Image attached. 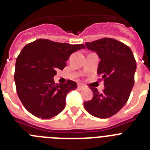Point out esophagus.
Instances as JSON below:
<instances>
[{
  "label": "esophagus",
  "mask_w": 150,
  "mask_h": 150,
  "mask_svg": "<svg viewBox=\"0 0 150 150\" xmlns=\"http://www.w3.org/2000/svg\"><path fill=\"white\" fill-rule=\"evenodd\" d=\"M85 86H83V85L82 84H78V88H79V89H83V88H84Z\"/></svg>",
  "instance_id": "esophagus-1"
}]
</instances>
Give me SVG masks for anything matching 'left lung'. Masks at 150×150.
<instances>
[{
	"instance_id": "left-lung-1",
	"label": "left lung",
	"mask_w": 150,
	"mask_h": 150,
	"mask_svg": "<svg viewBox=\"0 0 150 150\" xmlns=\"http://www.w3.org/2000/svg\"><path fill=\"white\" fill-rule=\"evenodd\" d=\"M86 47L96 52L100 59L98 74L104 80V89L100 93L91 87L93 98L84 102L90 114L106 119L117 113L129 98L134 84L136 60L127 45L112 38H102L86 43Z\"/></svg>"
}]
</instances>
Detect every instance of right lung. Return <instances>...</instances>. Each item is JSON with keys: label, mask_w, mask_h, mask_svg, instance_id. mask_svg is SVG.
Returning <instances> with one entry per match:
<instances>
[{"label": "right lung", "mask_w": 150, "mask_h": 150, "mask_svg": "<svg viewBox=\"0 0 150 150\" xmlns=\"http://www.w3.org/2000/svg\"><path fill=\"white\" fill-rule=\"evenodd\" d=\"M83 44L61 43L39 39L26 45L16 62L17 95L25 109L36 117L50 119L65 107L66 95L77 84L68 79L55 83L57 70H63L73 52L84 49Z\"/></svg>", "instance_id": "1"}]
</instances>
